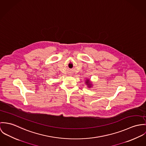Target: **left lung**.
I'll list each match as a JSON object with an SVG mask.
<instances>
[{
    "instance_id": "1",
    "label": "left lung",
    "mask_w": 146,
    "mask_h": 146,
    "mask_svg": "<svg viewBox=\"0 0 146 146\" xmlns=\"http://www.w3.org/2000/svg\"><path fill=\"white\" fill-rule=\"evenodd\" d=\"M86 83H87V84L88 85V86H89V87H90V86H91V84H90V81H89L88 80H87L86 81Z\"/></svg>"
}]
</instances>
